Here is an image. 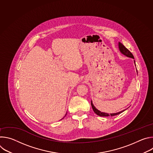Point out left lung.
I'll list each match as a JSON object with an SVG mask.
<instances>
[{
    "label": "left lung",
    "instance_id": "obj_1",
    "mask_svg": "<svg viewBox=\"0 0 153 153\" xmlns=\"http://www.w3.org/2000/svg\"><path fill=\"white\" fill-rule=\"evenodd\" d=\"M119 50H120V52H121L122 54H123L124 55L126 56L127 57H131V58H133V59H134V56H133V55L132 54V53H131V52L122 44V43L119 42ZM134 62H135V61H134ZM135 65H136V64H135ZM91 104L92 108H93V110L94 112L97 115H98V116H102V117H107V116H116V115H117V114H120L121 113H122L123 111H124V110H123V111H120V112L117 113H113V114H108V113L100 112V111L97 110V109L94 107V106L93 105V103H92V101L91 102Z\"/></svg>",
    "mask_w": 153,
    "mask_h": 153
}]
</instances>
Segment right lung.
Masks as SVG:
<instances>
[{
    "label": "right lung",
    "mask_w": 153,
    "mask_h": 153,
    "mask_svg": "<svg viewBox=\"0 0 153 153\" xmlns=\"http://www.w3.org/2000/svg\"><path fill=\"white\" fill-rule=\"evenodd\" d=\"M66 115H67V114H66ZM66 115H65V116H66Z\"/></svg>",
    "instance_id": "right-lung-1"
}]
</instances>
